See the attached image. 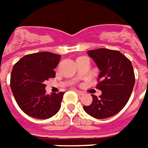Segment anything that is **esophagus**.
Instances as JSON below:
<instances>
[{
    "instance_id": "34e87169",
    "label": "esophagus",
    "mask_w": 148,
    "mask_h": 148,
    "mask_svg": "<svg viewBox=\"0 0 148 148\" xmlns=\"http://www.w3.org/2000/svg\"><path fill=\"white\" fill-rule=\"evenodd\" d=\"M76 91H77V94H79L80 95H84V92H83V91H82V90H76Z\"/></svg>"
}]
</instances>
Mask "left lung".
<instances>
[{
  "instance_id": "obj_1",
  "label": "left lung",
  "mask_w": 148,
  "mask_h": 148,
  "mask_svg": "<svg viewBox=\"0 0 148 148\" xmlns=\"http://www.w3.org/2000/svg\"><path fill=\"white\" fill-rule=\"evenodd\" d=\"M87 53L100 71L96 88L102 94L98 98L92 95L91 105H84L83 109L95 119H107L118 114L128 103L135 83L133 65L117 50L98 49Z\"/></svg>"
}]
</instances>
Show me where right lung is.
I'll list each match as a JSON object with an SVG mask.
<instances>
[{"label": "right lung", "mask_w": 148, "mask_h": 148, "mask_svg": "<svg viewBox=\"0 0 148 148\" xmlns=\"http://www.w3.org/2000/svg\"><path fill=\"white\" fill-rule=\"evenodd\" d=\"M60 58L58 54L40 52L25 55L13 66L10 88L19 107L29 116L46 119L59 111L64 92L47 95L45 82L55 77L53 69Z\"/></svg>", "instance_id": "obj_1"}]
</instances>
